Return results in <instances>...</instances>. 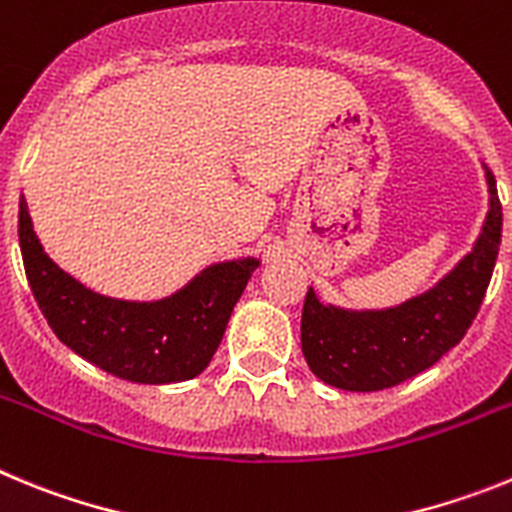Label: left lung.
<instances>
[{"instance_id":"obj_1","label":"left lung","mask_w":512,"mask_h":512,"mask_svg":"<svg viewBox=\"0 0 512 512\" xmlns=\"http://www.w3.org/2000/svg\"><path fill=\"white\" fill-rule=\"evenodd\" d=\"M490 212L477 246L449 277L423 297L384 312H343L320 305L307 289L302 307V354L312 374L351 392L387 390L436 364L477 318L492 279L503 205L487 171Z\"/></svg>"}]
</instances>
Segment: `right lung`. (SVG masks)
Returning a JSON list of instances; mask_svg holds the SVG:
<instances>
[{
  "label": "right lung",
  "instance_id": "add662e5",
  "mask_svg": "<svg viewBox=\"0 0 512 512\" xmlns=\"http://www.w3.org/2000/svg\"><path fill=\"white\" fill-rule=\"evenodd\" d=\"M20 248L27 284L51 330L81 359L138 384L192 379L223 341L235 302L259 261L217 264L179 295L153 305L107 300L63 274L40 248L20 200Z\"/></svg>",
  "mask_w": 512,
  "mask_h": 512
}]
</instances>
